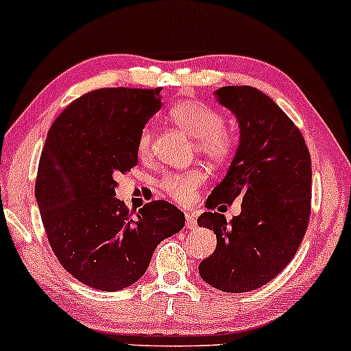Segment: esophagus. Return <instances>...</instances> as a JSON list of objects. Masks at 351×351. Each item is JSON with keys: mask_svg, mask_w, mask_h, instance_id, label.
Returning <instances> with one entry per match:
<instances>
[{"mask_svg": "<svg viewBox=\"0 0 351 351\" xmlns=\"http://www.w3.org/2000/svg\"><path fill=\"white\" fill-rule=\"evenodd\" d=\"M184 217H186V228L188 229H196L198 223H196V217L191 213H184Z\"/></svg>", "mask_w": 351, "mask_h": 351, "instance_id": "obj_1", "label": "esophagus"}]
</instances>
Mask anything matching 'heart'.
Instances as JSON below:
<instances>
[{
	"label": "heart",
	"mask_w": 351,
	"mask_h": 351,
	"mask_svg": "<svg viewBox=\"0 0 351 351\" xmlns=\"http://www.w3.org/2000/svg\"><path fill=\"white\" fill-rule=\"evenodd\" d=\"M171 120L181 130L196 138V152L213 163H223L234 150V138L223 125V119L215 108L199 102H181L170 112ZM152 147V130L143 128L138 136V153L147 156ZM204 173L199 168L170 173L160 181V188L173 201L181 204L191 203L196 189L201 186Z\"/></svg>",
	"instance_id": "heart-1"
}]
</instances>
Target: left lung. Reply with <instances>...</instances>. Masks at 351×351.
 <instances>
[{
	"instance_id": "8db88e82",
	"label": "left lung",
	"mask_w": 351,
	"mask_h": 351,
	"mask_svg": "<svg viewBox=\"0 0 351 351\" xmlns=\"http://www.w3.org/2000/svg\"><path fill=\"white\" fill-rule=\"evenodd\" d=\"M215 99L236 117L239 143L206 208L236 198L243 204L231 221L211 211L198 217L217 241L199 276L217 291L241 293L271 282L295 256L308 226L312 165L300 130L271 97L228 86L215 90Z\"/></svg>"
}]
</instances>
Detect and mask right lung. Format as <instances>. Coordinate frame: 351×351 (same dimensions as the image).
Returning <instances> with one entry per match:
<instances>
[{"label":"right lung","mask_w":351,"mask_h":351,"mask_svg":"<svg viewBox=\"0 0 351 351\" xmlns=\"http://www.w3.org/2000/svg\"><path fill=\"white\" fill-rule=\"evenodd\" d=\"M160 108V88H99L74 100L44 143L34 193L47 239L62 267L97 291L135 284L156 245L184 226L168 201L132 217L115 198V175L138 163V136Z\"/></svg>","instance_id":"1"}]
</instances>
